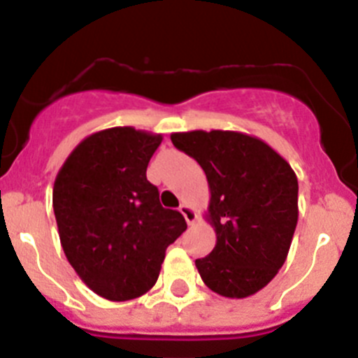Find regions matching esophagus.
<instances>
[{
  "instance_id": "1",
  "label": "esophagus",
  "mask_w": 358,
  "mask_h": 358,
  "mask_svg": "<svg viewBox=\"0 0 358 358\" xmlns=\"http://www.w3.org/2000/svg\"><path fill=\"white\" fill-rule=\"evenodd\" d=\"M180 213L183 214V217H185L187 225H194V223H196V210L192 209L189 203H185V201H183V203L180 205Z\"/></svg>"
}]
</instances>
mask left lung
I'll return each mask as SVG.
<instances>
[{"label": "left lung", "instance_id": "obj_1", "mask_svg": "<svg viewBox=\"0 0 358 358\" xmlns=\"http://www.w3.org/2000/svg\"><path fill=\"white\" fill-rule=\"evenodd\" d=\"M171 141L200 164L209 182L205 220L216 245L196 259L201 279L229 299L257 294L290 250L299 217L294 169L266 142L241 131L194 129L173 133Z\"/></svg>", "mask_w": 358, "mask_h": 358}]
</instances>
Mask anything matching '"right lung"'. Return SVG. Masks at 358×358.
<instances>
[{
    "label": "right lung",
    "mask_w": 358,
    "mask_h": 358,
    "mask_svg": "<svg viewBox=\"0 0 358 358\" xmlns=\"http://www.w3.org/2000/svg\"><path fill=\"white\" fill-rule=\"evenodd\" d=\"M160 142V133L108 127L86 136L55 176L52 203L64 256L108 301L151 290L167 247L187 229L145 178Z\"/></svg>",
    "instance_id": "obj_1"
}]
</instances>
